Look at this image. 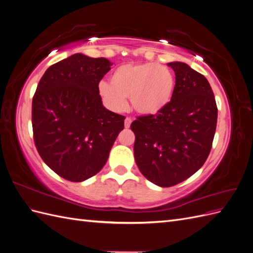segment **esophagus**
Here are the masks:
<instances>
[{
	"label": "esophagus",
	"mask_w": 253,
	"mask_h": 253,
	"mask_svg": "<svg viewBox=\"0 0 253 253\" xmlns=\"http://www.w3.org/2000/svg\"><path fill=\"white\" fill-rule=\"evenodd\" d=\"M131 124H132V118L126 117L125 120V126L127 128V127H129V126H131Z\"/></svg>",
	"instance_id": "obj_1"
}]
</instances>
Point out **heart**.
Returning a JSON list of instances; mask_svg holds the SVG:
<instances>
[{
  "label": "heart",
  "instance_id": "1",
  "mask_svg": "<svg viewBox=\"0 0 253 253\" xmlns=\"http://www.w3.org/2000/svg\"><path fill=\"white\" fill-rule=\"evenodd\" d=\"M110 83L100 82L98 90L102 100L114 112L126 109L129 98L132 108L139 114L153 115L170 102L175 78L169 68L153 62L126 63L118 66Z\"/></svg>",
  "mask_w": 253,
  "mask_h": 253
}]
</instances>
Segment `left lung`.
<instances>
[{"mask_svg": "<svg viewBox=\"0 0 253 253\" xmlns=\"http://www.w3.org/2000/svg\"><path fill=\"white\" fill-rule=\"evenodd\" d=\"M168 65L175 73L170 102L131 125L135 162L145 178L163 188L177 185L201 169L217 122L215 98L205 76L182 62Z\"/></svg>", "mask_w": 253, "mask_h": 253, "instance_id": "obj_1", "label": "left lung"}]
</instances>
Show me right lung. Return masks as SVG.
<instances>
[{
  "mask_svg": "<svg viewBox=\"0 0 253 253\" xmlns=\"http://www.w3.org/2000/svg\"><path fill=\"white\" fill-rule=\"evenodd\" d=\"M105 58L75 53L49 66L33 98L38 153L61 177L79 182L96 175L125 127L126 117L106 110L99 82L111 70Z\"/></svg>",
  "mask_w": 253,
  "mask_h": 253,
  "instance_id": "right-lung-1",
  "label": "right lung"
}]
</instances>
